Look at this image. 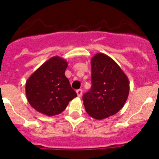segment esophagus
<instances>
[{"instance_id":"obj_1","label":"esophagus","mask_w":159,"mask_h":159,"mask_svg":"<svg viewBox=\"0 0 159 159\" xmlns=\"http://www.w3.org/2000/svg\"><path fill=\"white\" fill-rule=\"evenodd\" d=\"M76 93H77V94H78V97H79V98H81V95H82V90H81V89L77 90Z\"/></svg>"}]
</instances>
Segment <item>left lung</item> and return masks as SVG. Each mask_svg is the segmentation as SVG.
<instances>
[{
  "mask_svg": "<svg viewBox=\"0 0 159 159\" xmlns=\"http://www.w3.org/2000/svg\"><path fill=\"white\" fill-rule=\"evenodd\" d=\"M91 90L83 95L87 113L96 120L116 114L123 108L129 92V82L121 68L103 53L91 58Z\"/></svg>",
  "mask_w": 159,
  "mask_h": 159,
  "instance_id": "8db88e82",
  "label": "left lung"
}]
</instances>
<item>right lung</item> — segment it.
Returning <instances> with one entry per match:
<instances>
[{
    "label": "right lung",
    "instance_id": "1",
    "mask_svg": "<svg viewBox=\"0 0 159 159\" xmlns=\"http://www.w3.org/2000/svg\"><path fill=\"white\" fill-rule=\"evenodd\" d=\"M68 62L54 56L43 63L26 82V95L36 111L55 116L64 111L69 101L77 97L65 75Z\"/></svg>",
    "mask_w": 159,
    "mask_h": 159
}]
</instances>
